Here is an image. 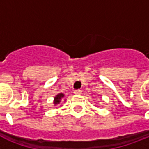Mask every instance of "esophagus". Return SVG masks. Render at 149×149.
Here are the masks:
<instances>
[{"mask_svg": "<svg viewBox=\"0 0 149 149\" xmlns=\"http://www.w3.org/2000/svg\"><path fill=\"white\" fill-rule=\"evenodd\" d=\"M81 93H82L81 90H77V91H74V94H76V95H79V94H81Z\"/></svg>", "mask_w": 149, "mask_h": 149, "instance_id": "esophagus-1", "label": "esophagus"}]
</instances>
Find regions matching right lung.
Masks as SVG:
<instances>
[{
	"label": "right lung",
	"mask_w": 149,
	"mask_h": 149,
	"mask_svg": "<svg viewBox=\"0 0 149 149\" xmlns=\"http://www.w3.org/2000/svg\"><path fill=\"white\" fill-rule=\"evenodd\" d=\"M63 97H64V94H63V93H58L57 95L55 96V97H54V100H53V104L56 106V105H57V104H58L59 103H60L62 100H63ZM64 101H65L66 100L64 99L63 100Z\"/></svg>",
	"instance_id": "1"
}]
</instances>
